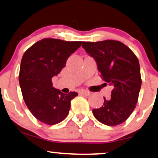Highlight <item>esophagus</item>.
Instances as JSON below:
<instances>
[{
    "label": "esophagus",
    "mask_w": 158,
    "mask_h": 158,
    "mask_svg": "<svg viewBox=\"0 0 158 158\" xmlns=\"http://www.w3.org/2000/svg\"><path fill=\"white\" fill-rule=\"evenodd\" d=\"M79 94H81V95H85V96H89V95H90V93L89 91H87V90H79Z\"/></svg>",
    "instance_id": "esophagus-1"
}]
</instances>
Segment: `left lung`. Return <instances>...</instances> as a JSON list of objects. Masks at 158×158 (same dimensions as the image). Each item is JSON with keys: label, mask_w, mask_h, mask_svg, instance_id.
<instances>
[{"label": "left lung", "mask_w": 158, "mask_h": 158, "mask_svg": "<svg viewBox=\"0 0 158 158\" xmlns=\"http://www.w3.org/2000/svg\"><path fill=\"white\" fill-rule=\"evenodd\" d=\"M87 53L95 59L102 79L114 87L101 108L93 109L95 118L102 124L114 126L124 123L135 110L142 80L138 59L126 45L106 40L82 42Z\"/></svg>", "instance_id": "left-lung-1"}]
</instances>
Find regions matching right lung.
Here are the masks:
<instances>
[{"instance_id":"1","label":"right lung","mask_w":158,"mask_h":158,"mask_svg":"<svg viewBox=\"0 0 158 158\" xmlns=\"http://www.w3.org/2000/svg\"><path fill=\"white\" fill-rule=\"evenodd\" d=\"M81 44V41L44 39L23 54L20 66V87L27 108L41 123L52 126L68 116L70 101L78 94H63L52 87V78L60 73L70 56Z\"/></svg>"}]
</instances>
